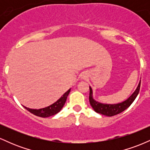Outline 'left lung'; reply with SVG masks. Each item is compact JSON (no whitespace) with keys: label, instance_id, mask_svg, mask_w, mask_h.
I'll return each instance as SVG.
<instances>
[{"label":"left lung","instance_id":"1","mask_svg":"<svg viewBox=\"0 0 150 150\" xmlns=\"http://www.w3.org/2000/svg\"><path fill=\"white\" fill-rule=\"evenodd\" d=\"M140 83L141 80L139 82L138 86L136 88L135 92L132 93L131 96L128 97L126 100L121 103L114 104H103V103H100L99 101L94 100V98H93L92 89V87H89V103H90V105L92 106L93 109L94 110V111H96L97 113L106 116H115V115L123 112V111H125L126 108H128L131 105L132 103L135 99V98L137 97V94H138L139 91H140Z\"/></svg>","mask_w":150,"mask_h":150}]
</instances>
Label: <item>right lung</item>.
<instances>
[{
	"label": "right lung",
	"instance_id": "1",
	"mask_svg": "<svg viewBox=\"0 0 150 150\" xmlns=\"http://www.w3.org/2000/svg\"><path fill=\"white\" fill-rule=\"evenodd\" d=\"M70 92V89H69L66 92L64 93L63 95L59 99H58L56 102H54L53 104L50 105L49 106H47V107L40 108V109H32V108L25 107L24 106H23L27 111H30V113H33L35 116L42 117V118H46V117L53 116V115L56 114V113L59 112L61 110V108L63 107Z\"/></svg>",
	"mask_w": 150,
	"mask_h": 150
}]
</instances>
